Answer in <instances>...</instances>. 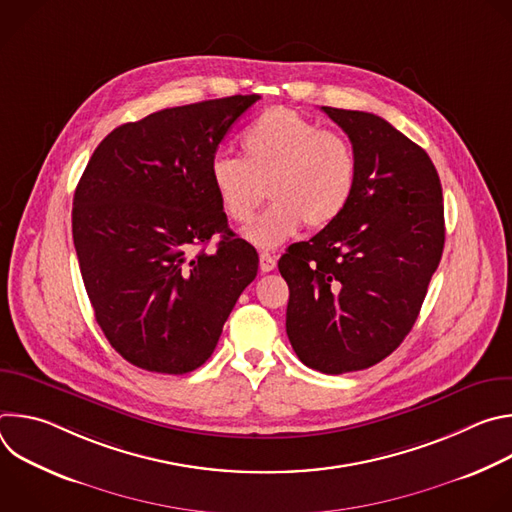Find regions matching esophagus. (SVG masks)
Returning a JSON list of instances; mask_svg holds the SVG:
<instances>
[{"label": "esophagus", "mask_w": 512, "mask_h": 512, "mask_svg": "<svg viewBox=\"0 0 512 512\" xmlns=\"http://www.w3.org/2000/svg\"><path fill=\"white\" fill-rule=\"evenodd\" d=\"M275 265H277L275 255H271V253H267V251H263V253L259 255V267H261V271H263V273L273 271V269H275Z\"/></svg>", "instance_id": "34e87169"}]
</instances>
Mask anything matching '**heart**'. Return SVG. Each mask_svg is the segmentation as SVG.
I'll return each instance as SVG.
<instances>
[{
  "label": "heart",
  "mask_w": 512,
  "mask_h": 512,
  "mask_svg": "<svg viewBox=\"0 0 512 512\" xmlns=\"http://www.w3.org/2000/svg\"><path fill=\"white\" fill-rule=\"evenodd\" d=\"M241 148L243 158L216 154L208 174L233 223H251L267 194L275 200L245 231L257 247L279 245L304 223L328 227L354 194L358 162L350 141L296 111H263L245 129Z\"/></svg>",
  "instance_id": "b5f03b06"
}]
</instances>
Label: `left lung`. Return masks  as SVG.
<instances>
[{
	"label": "left lung",
	"instance_id": "1",
	"mask_svg": "<svg viewBox=\"0 0 512 512\" xmlns=\"http://www.w3.org/2000/svg\"><path fill=\"white\" fill-rule=\"evenodd\" d=\"M348 135L358 178L334 223L294 243L277 267L289 285L287 338L326 375L369 369L413 328L446 227L437 170L389 121L322 107Z\"/></svg>",
	"mask_w": 512,
	"mask_h": 512
}]
</instances>
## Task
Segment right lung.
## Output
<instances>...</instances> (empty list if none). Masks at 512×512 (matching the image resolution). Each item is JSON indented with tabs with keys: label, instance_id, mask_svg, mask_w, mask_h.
<instances>
[{
	"label": "right lung",
	"instance_id": "obj_1",
	"mask_svg": "<svg viewBox=\"0 0 512 512\" xmlns=\"http://www.w3.org/2000/svg\"><path fill=\"white\" fill-rule=\"evenodd\" d=\"M261 97L162 109L113 129L72 198V239L97 324L135 367L184 375L204 364L259 255L239 239L208 166ZM218 234L210 254L203 247Z\"/></svg>",
	"mask_w": 512,
	"mask_h": 512
}]
</instances>
